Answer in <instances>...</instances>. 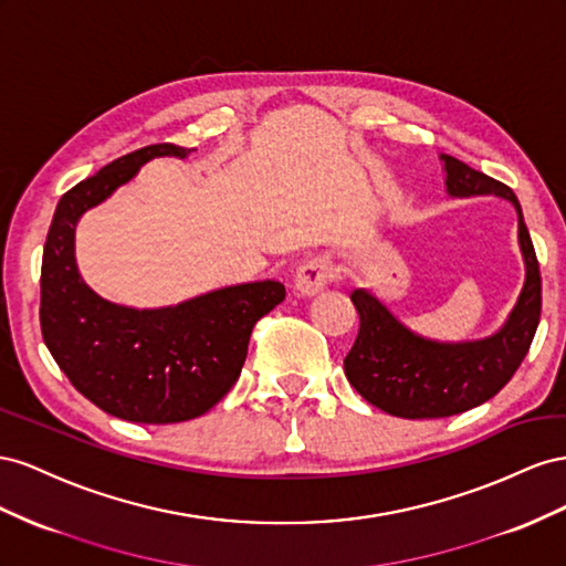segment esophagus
Wrapping results in <instances>:
<instances>
[{
  "label": "esophagus",
  "mask_w": 566,
  "mask_h": 566,
  "mask_svg": "<svg viewBox=\"0 0 566 566\" xmlns=\"http://www.w3.org/2000/svg\"><path fill=\"white\" fill-rule=\"evenodd\" d=\"M332 280H334V263L327 255H315L296 270L294 289L301 296H317L319 292H325Z\"/></svg>",
  "instance_id": "obj_1"
}]
</instances>
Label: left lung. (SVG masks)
<instances>
[{"label": "left lung", "instance_id": "obj_1", "mask_svg": "<svg viewBox=\"0 0 566 566\" xmlns=\"http://www.w3.org/2000/svg\"><path fill=\"white\" fill-rule=\"evenodd\" d=\"M439 158L448 197L493 193L514 206L526 277L503 327L472 342H436L417 334L373 292L355 289L350 301L360 315V332L344 358L346 377L375 408L406 419L460 415L493 398L526 358L541 319V270L514 191L453 156Z\"/></svg>", "mask_w": 566, "mask_h": 566}]
</instances>
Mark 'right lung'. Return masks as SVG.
I'll use <instances>...</instances> for the list:
<instances>
[{
    "mask_svg": "<svg viewBox=\"0 0 566 566\" xmlns=\"http://www.w3.org/2000/svg\"><path fill=\"white\" fill-rule=\"evenodd\" d=\"M193 149L154 144L120 156L61 197L42 253L44 344L75 389L104 412L139 424L201 417L228 394L247 360L253 325L286 296L274 280L213 289L166 308L102 298L75 263V228L151 158Z\"/></svg>",
    "mask_w": 566,
    "mask_h": 566,
    "instance_id": "1",
    "label": "right lung"
}]
</instances>
